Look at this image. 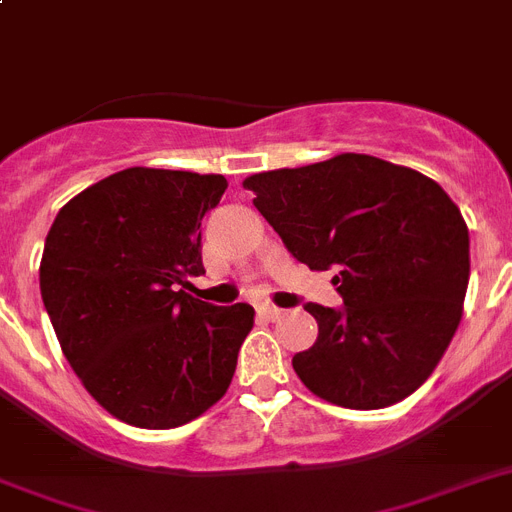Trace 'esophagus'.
Here are the masks:
<instances>
[{
  "instance_id": "1",
  "label": "esophagus",
  "mask_w": 512,
  "mask_h": 512,
  "mask_svg": "<svg viewBox=\"0 0 512 512\" xmlns=\"http://www.w3.org/2000/svg\"><path fill=\"white\" fill-rule=\"evenodd\" d=\"M257 312H260V317H265V320H281V317L286 315L283 309L273 307V304H260V307H257Z\"/></svg>"
}]
</instances>
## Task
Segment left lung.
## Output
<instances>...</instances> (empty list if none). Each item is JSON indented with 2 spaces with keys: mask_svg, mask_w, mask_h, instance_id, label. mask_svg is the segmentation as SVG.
I'll list each match as a JSON object with an SVG mask.
<instances>
[{
  "mask_svg": "<svg viewBox=\"0 0 512 512\" xmlns=\"http://www.w3.org/2000/svg\"><path fill=\"white\" fill-rule=\"evenodd\" d=\"M244 187L309 270H336L343 307L304 304L317 341L291 359L309 390L343 409H385L437 367L461 322L468 229L429 176L343 153L252 174Z\"/></svg>",
  "mask_w": 512,
  "mask_h": 512,
  "instance_id": "obj_1",
  "label": "left lung"
}]
</instances>
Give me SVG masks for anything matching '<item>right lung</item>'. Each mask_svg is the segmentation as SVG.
<instances>
[{
	"label": "right lung",
	"instance_id": "add662e5",
	"mask_svg": "<svg viewBox=\"0 0 512 512\" xmlns=\"http://www.w3.org/2000/svg\"><path fill=\"white\" fill-rule=\"evenodd\" d=\"M221 174L124 169L64 205L41 257V299L64 356L103 409L171 429L221 401L255 309L200 302L203 218Z\"/></svg>",
	"mask_w": 512,
	"mask_h": 512
}]
</instances>
